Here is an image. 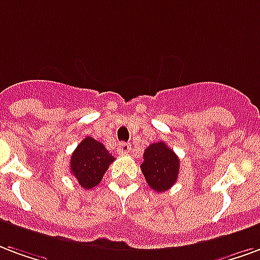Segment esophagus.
<instances>
[{
  "mask_svg": "<svg viewBox=\"0 0 260 260\" xmlns=\"http://www.w3.org/2000/svg\"><path fill=\"white\" fill-rule=\"evenodd\" d=\"M130 151H132V145H130V143L119 144V152L120 153H128Z\"/></svg>",
  "mask_w": 260,
  "mask_h": 260,
  "instance_id": "34e87169",
  "label": "esophagus"
}]
</instances>
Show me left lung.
Returning a JSON list of instances; mask_svg holds the SVG:
<instances>
[{"label":"left lung","instance_id":"1","mask_svg":"<svg viewBox=\"0 0 260 260\" xmlns=\"http://www.w3.org/2000/svg\"><path fill=\"white\" fill-rule=\"evenodd\" d=\"M141 170L148 185L156 192L168 191L179 179V156L164 141L153 143L144 151Z\"/></svg>","mask_w":260,"mask_h":260}]
</instances>
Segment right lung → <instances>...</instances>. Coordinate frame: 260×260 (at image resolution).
Masks as SVG:
<instances>
[{
  "label": "right lung",
  "mask_w": 260,
  "mask_h": 260,
  "mask_svg": "<svg viewBox=\"0 0 260 260\" xmlns=\"http://www.w3.org/2000/svg\"><path fill=\"white\" fill-rule=\"evenodd\" d=\"M113 160L115 158L104 144L92 137H86L72 153L70 173L83 188L90 190L101 183L104 174Z\"/></svg>",
  "instance_id": "1"
}]
</instances>
